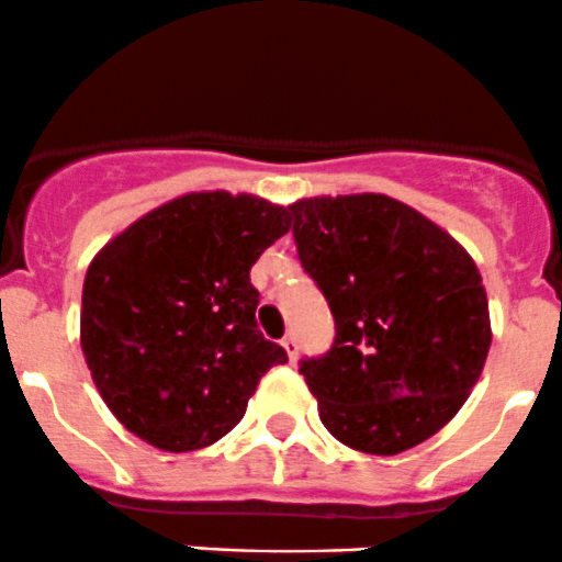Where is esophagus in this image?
Wrapping results in <instances>:
<instances>
[{"label":"esophagus","instance_id":"34e87169","mask_svg":"<svg viewBox=\"0 0 562 562\" xmlns=\"http://www.w3.org/2000/svg\"><path fill=\"white\" fill-rule=\"evenodd\" d=\"M281 347L286 349L289 360H292V363H294V358H297V341H294V336H286V338H283Z\"/></svg>","mask_w":562,"mask_h":562}]
</instances>
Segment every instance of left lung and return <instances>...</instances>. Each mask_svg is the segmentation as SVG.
I'll use <instances>...</instances> for the list:
<instances>
[{
  "label": "left lung",
  "mask_w": 562,
  "mask_h": 562,
  "mask_svg": "<svg viewBox=\"0 0 562 562\" xmlns=\"http://www.w3.org/2000/svg\"><path fill=\"white\" fill-rule=\"evenodd\" d=\"M300 265L336 341L300 360L319 420L344 446L396 457L442 429L486 363L492 325L475 262L446 229L385 193L300 199Z\"/></svg>",
  "instance_id": "8db88e82"
}]
</instances>
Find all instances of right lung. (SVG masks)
Wrapping results in <instances>:
<instances>
[{
  "instance_id": "right-lung-1",
  "label": "right lung",
  "mask_w": 562,
  "mask_h": 562,
  "mask_svg": "<svg viewBox=\"0 0 562 562\" xmlns=\"http://www.w3.org/2000/svg\"><path fill=\"white\" fill-rule=\"evenodd\" d=\"M289 210L202 191L160 204L92 259L81 349L114 418L160 451L207 448L243 420L286 352L257 327L251 268Z\"/></svg>"
}]
</instances>
